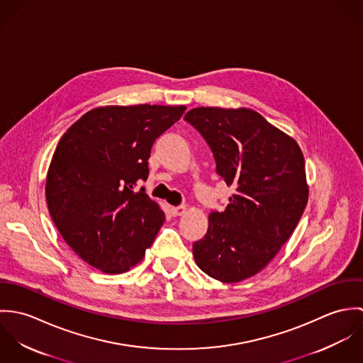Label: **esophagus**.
Returning a JSON list of instances; mask_svg holds the SVG:
<instances>
[{
  "label": "esophagus",
  "mask_w": 363,
  "mask_h": 363,
  "mask_svg": "<svg viewBox=\"0 0 363 363\" xmlns=\"http://www.w3.org/2000/svg\"><path fill=\"white\" fill-rule=\"evenodd\" d=\"M170 212L173 216H182L187 212V207L186 206H180V207H172L170 208Z\"/></svg>",
  "instance_id": "esophagus-1"
}]
</instances>
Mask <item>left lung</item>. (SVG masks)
Masks as SVG:
<instances>
[{"mask_svg": "<svg viewBox=\"0 0 363 363\" xmlns=\"http://www.w3.org/2000/svg\"><path fill=\"white\" fill-rule=\"evenodd\" d=\"M184 120L206 138L226 186L236 189L223 212L209 213L193 256L213 279L236 284L259 274L295 230L309 200L303 154L253 108L196 107Z\"/></svg>", "mask_w": 363, "mask_h": 363, "instance_id": "1", "label": "left lung"}]
</instances>
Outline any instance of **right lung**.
Instances as JSON below:
<instances>
[{"label":"right lung","instance_id":"right-lung-1","mask_svg":"<svg viewBox=\"0 0 363 363\" xmlns=\"http://www.w3.org/2000/svg\"><path fill=\"white\" fill-rule=\"evenodd\" d=\"M186 106H101L61 137L46 176V200L65 243L104 274L135 267L151 247L164 212L138 180L150 174L156 138Z\"/></svg>","mask_w":363,"mask_h":363}]
</instances>
